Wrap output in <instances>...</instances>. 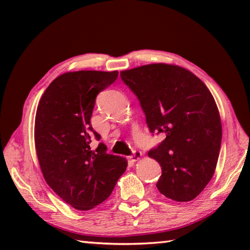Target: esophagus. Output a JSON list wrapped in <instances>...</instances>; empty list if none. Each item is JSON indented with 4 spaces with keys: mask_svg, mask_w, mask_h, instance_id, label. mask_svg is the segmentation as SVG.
Instances as JSON below:
<instances>
[{
    "mask_svg": "<svg viewBox=\"0 0 250 250\" xmlns=\"http://www.w3.org/2000/svg\"><path fill=\"white\" fill-rule=\"evenodd\" d=\"M142 156H143V153L140 150H135L133 152V155L130 156V159H131L132 161H137V160H140V159L142 158Z\"/></svg>",
    "mask_w": 250,
    "mask_h": 250,
    "instance_id": "esophagus-1",
    "label": "esophagus"
}]
</instances>
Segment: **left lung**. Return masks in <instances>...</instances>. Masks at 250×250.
<instances>
[{"mask_svg": "<svg viewBox=\"0 0 250 250\" xmlns=\"http://www.w3.org/2000/svg\"><path fill=\"white\" fill-rule=\"evenodd\" d=\"M120 77L140 100L151 133H166L148 152L162 168L158 190L173 201L195 199L213 177L221 145L220 115L208 88L167 63L121 71Z\"/></svg>", "mask_w": 250, "mask_h": 250, "instance_id": "8db88e82", "label": "left lung"}]
</instances>
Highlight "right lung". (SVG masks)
Wrapping results in <instances>:
<instances>
[{
  "mask_svg": "<svg viewBox=\"0 0 250 250\" xmlns=\"http://www.w3.org/2000/svg\"><path fill=\"white\" fill-rule=\"evenodd\" d=\"M118 72L76 71L58 76L42 95L35 115L34 142L43 176L49 187L79 210L108 198L128 161L109 155L100 143L92 150L90 118L95 98L113 83Z\"/></svg>",
  "mask_w": 250,
  "mask_h": 250,
  "instance_id": "obj_1",
  "label": "right lung"
}]
</instances>
